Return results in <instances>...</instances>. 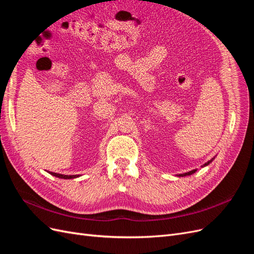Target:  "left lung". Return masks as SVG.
Segmentation results:
<instances>
[{
  "mask_svg": "<svg viewBox=\"0 0 254 254\" xmlns=\"http://www.w3.org/2000/svg\"><path fill=\"white\" fill-rule=\"evenodd\" d=\"M215 159V157H213L211 160H209L207 161L206 163H204L203 165H201V167H205V166H207L209 165L210 163H212V161ZM197 172V170H193V171H190V172H188V173H184V174H179V175H177L178 177H186V176H190V175H193L194 173H196Z\"/></svg>",
  "mask_w": 254,
  "mask_h": 254,
  "instance_id": "obj_1",
  "label": "left lung"
}]
</instances>
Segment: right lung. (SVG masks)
<instances>
[{"label": "right lung", "instance_id": "add662e5", "mask_svg": "<svg viewBox=\"0 0 254 254\" xmlns=\"http://www.w3.org/2000/svg\"><path fill=\"white\" fill-rule=\"evenodd\" d=\"M49 174H51L52 176H55L60 179H74V178H78L79 177V175H63V174H57L53 172H49Z\"/></svg>", "mask_w": 254, "mask_h": 254}]
</instances>
